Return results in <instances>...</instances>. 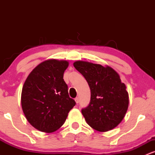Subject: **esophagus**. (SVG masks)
Listing matches in <instances>:
<instances>
[{
	"mask_svg": "<svg viewBox=\"0 0 155 155\" xmlns=\"http://www.w3.org/2000/svg\"><path fill=\"white\" fill-rule=\"evenodd\" d=\"M75 101H76V104H79V97H76V98H75Z\"/></svg>",
	"mask_w": 155,
	"mask_h": 155,
	"instance_id": "esophagus-1",
	"label": "esophagus"
}]
</instances>
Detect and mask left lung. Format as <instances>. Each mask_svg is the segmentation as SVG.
Instances as JSON below:
<instances>
[{"label": "left lung", "mask_w": 155, "mask_h": 155, "mask_svg": "<svg viewBox=\"0 0 155 155\" xmlns=\"http://www.w3.org/2000/svg\"><path fill=\"white\" fill-rule=\"evenodd\" d=\"M74 66L87 81L90 102L81 109L90 127L101 132L114 128L123 120L128 108L125 84L111 68L99 64L76 61Z\"/></svg>", "instance_id": "1"}]
</instances>
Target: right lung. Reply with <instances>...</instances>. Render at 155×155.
<instances>
[{
  "mask_svg": "<svg viewBox=\"0 0 155 155\" xmlns=\"http://www.w3.org/2000/svg\"><path fill=\"white\" fill-rule=\"evenodd\" d=\"M67 61L46 60L35 67L22 87L21 104L26 119L38 130L51 133L64 124L76 105L69 97L63 74Z\"/></svg>",
  "mask_w": 155,
  "mask_h": 155,
  "instance_id": "obj_1",
  "label": "right lung"
}]
</instances>
